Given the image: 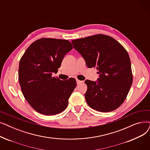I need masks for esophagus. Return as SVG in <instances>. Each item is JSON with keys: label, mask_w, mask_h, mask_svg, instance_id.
<instances>
[{"label": "esophagus", "mask_w": 150, "mask_h": 150, "mask_svg": "<svg viewBox=\"0 0 150 150\" xmlns=\"http://www.w3.org/2000/svg\"><path fill=\"white\" fill-rule=\"evenodd\" d=\"M76 83H77V84H80V83H83V81L79 80L78 79H76Z\"/></svg>", "instance_id": "obj_1"}]
</instances>
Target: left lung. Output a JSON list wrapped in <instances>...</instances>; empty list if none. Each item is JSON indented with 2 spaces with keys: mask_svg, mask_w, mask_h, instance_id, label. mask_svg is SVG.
<instances>
[{
  "mask_svg": "<svg viewBox=\"0 0 150 150\" xmlns=\"http://www.w3.org/2000/svg\"><path fill=\"white\" fill-rule=\"evenodd\" d=\"M74 49L89 68L96 67L97 81L86 80L85 98L96 111L108 112L122 105L132 83L131 61L126 49L113 38L98 34L72 40Z\"/></svg>",
  "mask_w": 150,
  "mask_h": 150,
  "instance_id": "obj_1",
  "label": "left lung"
}]
</instances>
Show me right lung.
<instances>
[{
  "instance_id": "obj_1",
  "label": "right lung",
  "mask_w": 150,
  "mask_h": 150,
  "mask_svg": "<svg viewBox=\"0 0 150 150\" xmlns=\"http://www.w3.org/2000/svg\"><path fill=\"white\" fill-rule=\"evenodd\" d=\"M73 49L68 40L42 38L31 44L21 57L19 81L23 96L39 113L52 115L62 112L76 86L75 78L60 80L52 76L66 54Z\"/></svg>"
}]
</instances>
